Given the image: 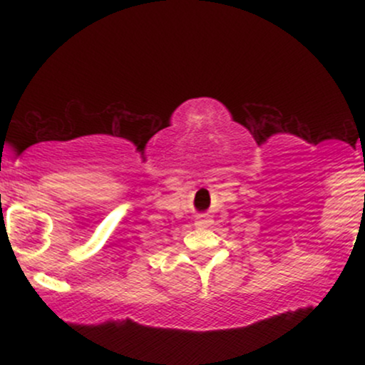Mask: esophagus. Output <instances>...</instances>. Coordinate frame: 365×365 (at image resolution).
I'll return each mask as SVG.
<instances>
[{"label": "esophagus", "mask_w": 365, "mask_h": 365, "mask_svg": "<svg viewBox=\"0 0 365 365\" xmlns=\"http://www.w3.org/2000/svg\"><path fill=\"white\" fill-rule=\"evenodd\" d=\"M211 225V217L207 215H200L199 217L195 220V226H200V228H206V226Z\"/></svg>", "instance_id": "esophagus-1"}]
</instances>
